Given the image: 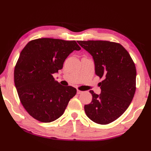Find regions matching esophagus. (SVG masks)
<instances>
[{"mask_svg":"<svg viewBox=\"0 0 151 151\" xmlns=\"http://www.w3.org/2000/svg\"><path fill=\"white\" fill-rule=\"evenodd\" d=\"M82 93H83V91H81V90H77V94H81Z\"/></svg>","mask_w":151,"mask_h":151,"instance_id":"esophagus-1","label":"esophagus"}]
</instances>
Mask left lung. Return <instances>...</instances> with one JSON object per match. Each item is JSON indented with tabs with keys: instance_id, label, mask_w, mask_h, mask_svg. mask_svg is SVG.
Here are the masks:
<instances>
[{
	"instance_id": "left-lung-1",
	"label": "left lung",
	"mask_w": 151,
	"mask_h": 151,
	"mask_svg": "<svg viewBox=\"0 0 151 151\" xmlns=\"http://www.w3.org/2000/svg\"><path fill=\"white\" fill-rule=\"evenodd\" d=\"M91 54L99 83L100 95L91 90L92 101L84 106L87 116L100 124L116 120L129 108L136 91V69L129 53L121 44L108 41H78Z\"/></svg>"
}]
</instances>
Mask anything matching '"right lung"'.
Segmentation results:
<instances>
[{
  "instance_id": "obj_1",
  "label": "right lung",
  "mask_w": 151,
  "mask_h": 151,
  "mask_svg": "<svg viewBox=\"0 0 151 151\" xmlns=\"http://www.w3.org/2000/svg\"><path fill=\"white\" fill-rule=\"evenodd\" d=\"M81 49L75 41L40 38L22 50L15 67L14 82L21 104L32 117L50 123L63 115L76 89L60 85L52 75L62 69L70 53Z\"/></svg>"
}]
</instances>
